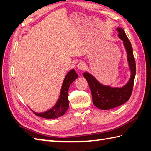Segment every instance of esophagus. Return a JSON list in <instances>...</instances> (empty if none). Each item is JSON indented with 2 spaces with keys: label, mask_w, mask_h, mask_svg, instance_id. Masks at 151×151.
<instances>
[{
  "label": "esophagus",
  "mask_w": 151,
  "mask_h": 151,
  "mask_svg": "<svg viewBox=\"0 0 151 151\" xmlns=\"http://www.w3.org/2000/svg\"><path fill=\"white\" fill-rule=\"evenodd\" d=\"M77 67L79 68V70H84L86 68V65L83 63H79L77 65Z\"/></svg>",
  "instance_id": "34e87169"
}]
</instances>
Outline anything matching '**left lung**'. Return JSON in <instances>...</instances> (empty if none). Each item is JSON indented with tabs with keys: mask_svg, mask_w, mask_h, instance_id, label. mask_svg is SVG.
I'll return each instance as SVG.
<instances>
[{
	"mask_svg": "<svg viewBox=\"0 0 151 151\" xmlns=\"http://www.w3.org/2000/svg\"><path fill=\"white\" fill-rule=\"evenodd\" d=\"M116 30L119 32V37L123 41L127 54V61L131 72V78L128 83L122 88H112L101 84L89 73H83V76L89 84L93 104L97 108L103 110L118 107L129 99L133 91L136 75V63L131 43L122 28L119 27Z\"/></svg>",
	"mask_w": 151,
	"mask_h": 151,
	"instance_id": "8db88e82",
	"label": "left lung"
}]
</instances>
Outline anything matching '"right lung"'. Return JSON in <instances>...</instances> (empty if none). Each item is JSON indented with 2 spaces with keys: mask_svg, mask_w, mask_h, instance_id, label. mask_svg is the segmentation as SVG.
I'll use <instances>...</instances> for the list:
<instances>
[{
  "mask_svg": "<svg viewBox=\"0 0 151 151\" xmlns=\"http://www.w3.org/2000/svg\"><path fill=\"white\" fill-rule=\"evenodd\" d=\"M78 74L74 70H71L65 76L62 84L60 96L56 105L44 113H36L32 110L35 115L45 119H56L60 117L67 111L68 108V88L71 83L78 78Z\"/></svg>",
  "mask_w": 151,
  "mask_h": 151,
  "instance_id": "1",
  "label": "right lung"
}]
</instances>
